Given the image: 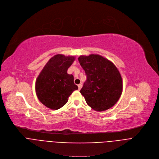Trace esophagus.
Here are the masks:
<instances>
[{
    "instance_id": "obj_1",
    "label": "esophagus",
    "mask_w": 159,
    "mask_h": 159,
    "mask_svg": "<svg viewBox=\"0 0 159 159\" xmlns=\"http://www.w3.org/2000/svg\"><path fill=\"white\" fill-rule=\"evenodd\" d=\"M82 84H79L78 85V88H79V90H80V89L82 88Z\"/></svg>"
}]
</instances>
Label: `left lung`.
<instances>
[{"label":"left lung","instance_id":"8db88e82","mask_svg":"<svg viewBox=\"0 0 159 159\" xmlns=\"http://www.w3.org/2000/svg\"><path fill=\"white\" fill-rule=\"evenodd\" d=\"M78 59L87 77L80 92L88 105L97 111L114 106L123 89L122 79L117 68L99 55L81 56Z\"/></svg>","mask_w":159,"mask_h":159}]
</instances>
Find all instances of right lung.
<instances>
[{"label": "right lung", "instance_id": "add662e5", "mask_svg": "<svg viewBox=\"0 0 159 159\" xmlns=\"http://www.w3.org/2000/svg\"><path fill=\"white\" fill-rule=\"evenodd\" d=\"M74 60L73 57L56 55L40 73L36 82V92L39 100L46 107L60 109L66 103L70 95L78 89L73 76L67 73Z\"/></svg>", "mask_w": 159, "mask_h": 159}]
</instances>
